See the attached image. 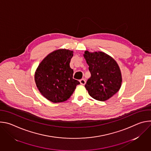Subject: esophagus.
Returning a JSON list of instances; mask_svg holds the SVG:
<instances>
[{
  "label": "esophagus",
  "mask_w": 151,
  "mask_h": 151,
  "mask_svg": "<svg viewBox=\"0 0 151 151\" xmlns=\"http://www.w3.org/2000/svg\"><path fill=\"white\" fill-rule=\"evenodd\" d=\"M79 82H80L81 84H82V85H85V83H86V81H85V80L84 79H81V80L79 81Z\"/></svg>",
  "instance_id": "esophagus-1"
}]
</instances>
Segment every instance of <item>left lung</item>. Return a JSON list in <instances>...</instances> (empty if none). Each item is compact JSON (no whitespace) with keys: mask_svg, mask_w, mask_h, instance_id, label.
I'll list each match as a JSON object with an SVG mask.
<instances>
[{"mask_svg":"<svg viewBox=\"0 0 151 151\" xmlns=\"http://www.w3.org/2000/svg\"><path fill=\"white\" fill-rule=\"evenodd\" d=\"M83 56L91 73L85 87L93 99L101 101L108 100L119 91L121 85V73L117 63L102 52L86 51Z\"/></svg>","mask_w":151,"mask_h":151,"instance_id":"1","label":"left lung"}]
</instances>
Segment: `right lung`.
I'll return each instance as SVG.
<instances>
[{
	"label": "right lung",
	"mask_w": 151,
	"mask_h": 151,
	"mask_svg": "<svg viewBox=\"0 0 151 151\" xmlns=\"http://www.w3.org/2000/svg\"><path fill=\"white\" fill-rule=\"evenodd\" d=\"M72 57V51H54L42 61L36 70L35 80L39 91L53 103L67 100L80 84L73 78V70L70 68Z\"/></svg>",
	"instance_id": "obj_1"
}]
</instances>
